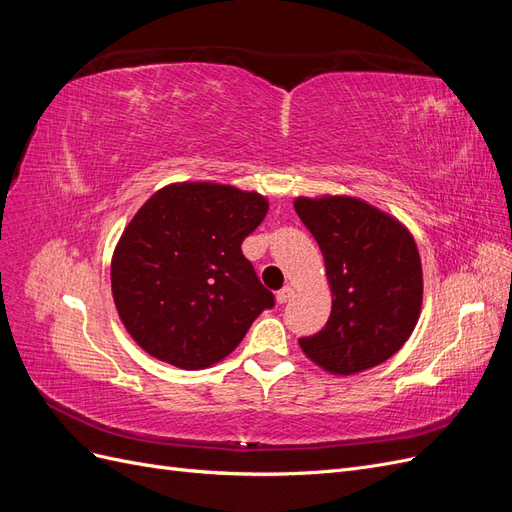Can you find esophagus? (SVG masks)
<instances>
[{
    "label": "esophagus",
    "mask_w": 512,
    "mask_h": 512,
    "mask_svg": "<svg viewBox=\"0 0 512 512\" xmlns=\"http://www.w3.org/2000/svg\"><path fill=\"white\" fill-rule=\"evenodd\" d=\"M292 294H294V288L292 286H284L282 290H277V303H288L290 299H292Z\"/></svg>",
    "instance_id": "esophagus-1"
}]
</instances>
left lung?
Segmentation results:
<instances>
[{
	"label": "left lung",
	"mask_w": 512,
	"mask_h": 512,
	"mask_svg": "<svg viewBox=\"0 0 512 512\" xmlns=\"http://www.w3.org/2000/svg\"><path fill=\"white\" fill-rule=\"evenodd\" d=\"M294 211L320 245L333 294L327 324L301 337V350L335 376L391 359L408 342L423 303V267L410 230L352 196H299Z\"/></svg>",
	"instance_id": "left-lung-1"
}]
</instances>
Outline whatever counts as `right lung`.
<instances>
[{"mask_svg":"<svg viewBox=\"0 0 512 512\" xmlns=\"http://www.w3.org/2000/svg\"><path fill=\"white\" fill-rule=\"evenodd\" d=\"M269 211L265 196L222 183L158 190L123 230L111 288L123 327L156 359L205 369L275 305L241 252Z\"/></svg>","mask_w":512,"mask_h":512,"instance_id":"1","label":"right lung"}]
</instances>
